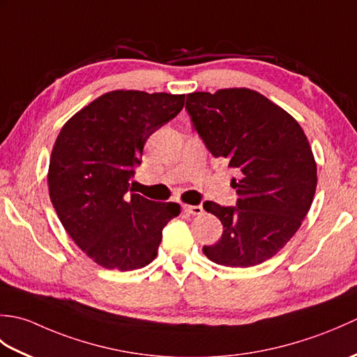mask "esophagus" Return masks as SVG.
<instances>
[{"label": "esophagus", "instance_id": "1", "mask_svg": "<svg viewBox=\"0 0 357 357\" xmlns=\"http://www.w3.org/2000/svg\"><path fill=\"white\" fill-rule=\"evenodd\" d=\"M184 210L193 216H199L204 213L202 206H184Z\"/></svg>", "mask_w": 357, "mask_h": 357}]
</instances>
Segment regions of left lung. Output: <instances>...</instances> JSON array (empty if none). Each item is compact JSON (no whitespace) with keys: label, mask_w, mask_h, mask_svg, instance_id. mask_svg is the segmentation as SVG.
Here are the masks:
<instances>
[{"label":"left lung","mask_w":357,"mask_h":357,"mask_svg":"<svg viewBox=\"0 0 357 357\" xmlns=\"http://www.w3.org/2000/svg\"><path fill=\"white\" fill-rule=\"evenodd\" d=\"M185 110L207 150L234 170L236 206L204 202L224 225L202 252L225 267H253L275 256L312 207L317 174L307 136L291 115L250 89L187 95Z\"/></svg>","instance_id":"left-lung-1"}]
</instances>
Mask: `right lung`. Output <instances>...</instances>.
<instances>
[{
    "label": "right lung",
    "instance_id": "1",
    "mask_svg": "<svg viewBox=\"0 0 357 357\" xmlns=\"http://www.w3.org/2000/svg\"><path fill=\"white\" fill-rule=\"evenodd\" d=\"M185 95L115 90L72 116L49 165V193L66 231L109 270L132 271L155 259L179 204L132 193L146 141L184 107Z\"/></svg>",
    "mask_w": 357,
    "mask_h": 357
}]
</instances>
